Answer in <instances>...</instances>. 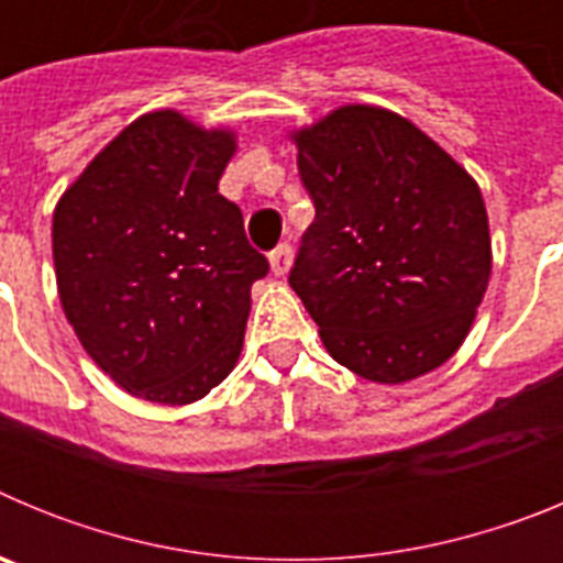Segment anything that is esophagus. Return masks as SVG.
I'll list each match as a JSON object with an SVG mask.
<instances>
[{"mask_svg": "<svg viewBox=\"0 0 563 563\" xmlns=\"http://www.w3.org/2000/svg\"><path fill=\"white\" fill-rule=\"evenodd\" d=\"M290 265H292V247L287 245V242H282V245L271 253V273L273 276H287Z\"/></svg>", "mask_w": 563, "mask_h": 563, "instance_id": "esophagus-1", "label": "esophagus"}]
</instances>
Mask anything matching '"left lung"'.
<instances>
[{"mask_svg": "<svg viewBox=\"0 0 563 563\" xmlns=\"http://www.w3.org/2000/svg\"><path fill=\"white\" fill-rule=\"evenodd\" d=\"M316 220L290 287L332 361L400 386L474 327L494 251L476 180L409 118L343 103L287 132Z\"/></svg>", "mask_w": 563, "mask_h": 563, "instance_id": "8db88e82", "label": "left lung"}]
</instances>
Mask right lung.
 Returning a JSON list of instances; mask_svg holds the SVG:
<instances>
[{
	"label": "right lung",
	"mask_w": 563,
	"mask_h": 563,
	"mask_svg": "<svg viewBox=\"0 0 563 563\" xmlns=\"http://www.w3.org/2000/svg\"><path fill=\"white\" fill-rule=\"evenodd\" d=\"M233 154L231 126L154 109L89 161L53 211L64 316L87 355L141 400H202L242 355L267 258L217 188Z\"/></svg>",
	"instance_id": "right-lung-1"
}]
</instances>
